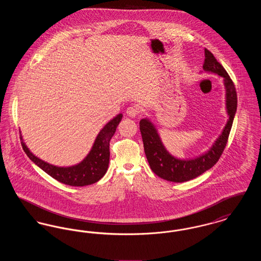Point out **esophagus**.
I'll return each mask as SVG.
<instances>
[{
  "label": "esophagus",
  "mask_w": 261,
  "mask_h": 261,
  "mask_svg": "<svg viewBox=\"0 0 261 261\" xmlns=\"http://www.w3.org/2000/svg\"><path fill=\"white\" fill-rule=\"evenodd\" d=\"M126 113L128 116L130 117H135L138 114H139V109L137 107H129L127 110H126Z\"/></svg>",
  "instance_id": "34e87169"
}]
</instances>
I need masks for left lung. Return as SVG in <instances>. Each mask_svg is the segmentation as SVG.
Instances as JSON below:
<instances>
[{
    "instance_id": "obj_1",
    "label": "left lung",
    "mask_w": 261,
    "mask_h": 261,
    "mask_svg": "<svg viewBox=\"0 0 261 261\" xmlns=\"http://www.w3.org/2000/svg\"><path fill=\"white\" fill-rule=\"evenodd\" d=\"M204 57L203 71L217 74L223 79L226 92V112L229 117L221 134L214 141L211 148L196 158L179 159L165 148L155 125L149 118L146 117L140 121V131L150 169L166 181L174 183L186 182L211 169L221 156L232 128L237 112L236 88L223 66L217 62L210 50L204 49Z\"/></svg>"
}]
</instances>
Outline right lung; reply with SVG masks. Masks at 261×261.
Instances as JSON below:
<instances>
[{"instance_id":"obj_1","label":"right lung","mask_w":261,"mask_h":261,"mask_svg":"<svg viewBox=\"0 0 261 261\" xmlns=\"http://www.w3.org/2000/svg\"><path fill=\"white\" fill-rule=\"evenodd\" d=\"M122 116V113H119L105 125L84 160L71 166H57L37 158L27 148L20 132L21 145L27 156L54 179L69 186H87L98 182L107 172L110 163V142Z\"/></svg>"}]
</instances>
